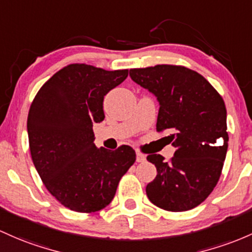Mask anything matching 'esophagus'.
<instances>
[{
  "label": "esophagus",
  "mask_w": 252,
  "mask_h": 252,
  "mask_svg": "<svg viewBox=\"0 0 252 252\" xmlns=\"http://www.w3.org/2000/svg\"><path fill=\"white\" fill-rule=\"evenodd\" d=\"M145 160H146L145 154H142L141 152L136 151V161L137 162H142V161H145Z\"/></svg>",
  "instance_id": "obj_1"
}]
</instances>
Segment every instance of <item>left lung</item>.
<instances>
[{
	"instance_id": "8db88e82",
	"label": "left lung",
	"mask_w": 252,
	"mask_h": 252,
	"mask_svg": "<svg viewBox=\"0 0 252 252\" xmlns=\"http://www.w3.org/2000/svg\"><path fill=\"white\" fill-rule=\"evenodd\" d=\"M130 77L159 101L157 130H168L176 152L170 161L160 154L147 160L157 177L146 187L149 201L168 212L201 204L219 181L228 147L226 106L202 75L182 65L130 69Z\"/></svg>"
}]
</instances>
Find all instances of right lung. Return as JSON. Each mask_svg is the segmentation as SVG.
Returning <instances> with one entry per match:
<instances>
[{"instance_id":"1","label":"right lung","mask_w":252,"mask_h":252,"mask_svg":"<svg viewBox=\"0 0 252 252\" xmlns=\"http://www.w3.org/2000/svg\"><path fill=\"white\" fill-rule=\"evenodd\" d=\"M126 76L128 69L69 64L33 99L27 118L33 164L49 192L70 211L105 208L136 160L130 146L96 148L93 132V124L105 118L104 96Z\"/></svg>"}]
</instances>
